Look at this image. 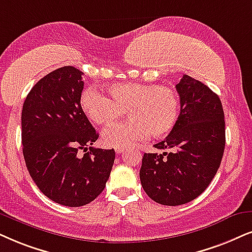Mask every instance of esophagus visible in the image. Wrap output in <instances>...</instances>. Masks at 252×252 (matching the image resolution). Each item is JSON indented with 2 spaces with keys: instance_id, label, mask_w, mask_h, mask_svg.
Instances as JSON below:
<instances>
[{
  "instance_id": "34e87169",
  "label": "esophagus",
  "mask_w": 252,
  "mask_h": 252,
  "mask_svg": "<svg viewBox=\"0 0 252 252\" xmlns=\"http://www.w3.org/2000/svg\"><path fill=\"white\" fill-rule=\"evenodd\" d=\"M126 151V149H123V148H115V152L116 154H123V152Z\"/></svg>"
}]
</instances>
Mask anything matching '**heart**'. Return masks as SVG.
<instances>
[{
    "label": "heart",
    "mask_w": 252,
    "mask_h": 252,
    "mask_svg": "<svg viewBox=\"0 0 252 252\" xmlns=\"http://www.w3.org/2000/svg\"><path fill=\"white\" fill-rule=\"evenodd\" d=\"M108 97L96 88L86 89L80 106L92 122L110 126L128 110L129 122L104 130L103 143L113 148H131L151 133L160 138L174 129L180 114V96L176 88L157 84H116Z\"/></svg>",
    "instance_id": "obj_1"
}]
</instances>
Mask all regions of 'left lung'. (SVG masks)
Masks as SVG:
<instances>
[{
	"instance_id": "1",
	"label": "left lung",
	"mask_w": 252,
	"mask_h": 252,
	"mask_svg": "<svg viewBox=\"0 0 252 252\" xmlns=\"http://www.w3.org/2000/svg\"><path fill=\"white\" fill-rule=\"evenodd\" d=\"M176 88L178 122L154 145L163 154H144L139 171L143 189L164 206L184 205L199 196L215 177L225 145L224 113L218 95L186 74Z\"/></svg>"
}]
</instances>
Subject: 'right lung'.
I'll return each instance as SVG.
<instances>
[{"mask_svg": "<svg viewBox=\"0 0 252 252\" xmlns=\"http://www.w3.org/2000/svg\"><path fill=\"white\" fill-rule=\"evenodd\" d=\"M82 73L63 66L41 78L22 109V144L28 171L40 192L59 205L80 207L100 195L115 151L88 145L98 138L80 106ZM84 149V156L77 155Z\"/></svg>", "mask_w": 252, "mask_h": 252, "instance_id": "add662e5", "label": "right lung"}]
</instances>
